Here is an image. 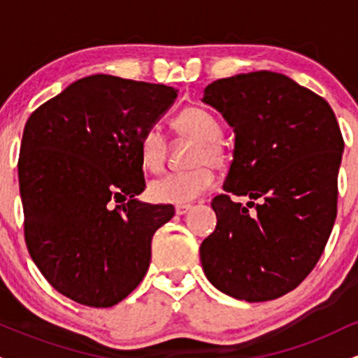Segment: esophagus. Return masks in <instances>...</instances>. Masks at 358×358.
Instances as JSON below:
<instances>
[{
	"instance_id": "34e87169",
	"label": "esophagus",
	"mask_w": 358,
	"mask_h": 358,
	"mask_svg": "<svg viewBox=\"0 0 358 358\" xmlns=\"http://www.w3.org/2000/svg\"><path fill=\"white\" fill-rule=\"evenodd\" d=\"M190 208H192V205H188V203L176 205V207H175V212H176V215H185V213H187L188 210H190Z\"/></svg>"
}]
</instances>
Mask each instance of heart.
Returning <instances> with one entry per match:
<instances>
[{"label":"heart","mask_w":358,"mask_h":358,"mask_svg":"<svg viewBox=\"0 0 358 358\" xmlns=\"http://www.w3.org/2000/svg\"><path fill=\"white\" fill-rule=\"evenodd\" d=\"M173 129L180 136L195 143L188 165L192 168L170 173L150 185V196L156 203L183 205L195 200L213 185L215 168L227 165L229 151L222 143V126L213 114L202 108H187L173 119ZM139 158L148 171L163 170L166 162V141L156 127L139 139Z\"/></svg>","instance_id":"heart-1"}]
</instances>
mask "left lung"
<instances>
[{
	"label": "left lung",
	"mask_w": 358,
	"mask_h": 358,
	"mask_svg": "<svg viewBox=\"0 0 358 358\" xmlns=\"http://www.w3.org/2000/svg\"><path fill=\"white\" fill-rule=\"evenodd\" d=\"M202 101L236 133L227 193L212 200L217 227L200 245L203 273L232 298L276 299L313 271L334 229L338 122L323 97L269 71L212 82ZM231 194L263 202L250 213Z\"/></svg>",
	"instance_id": "obj_1"
}]
</instances>
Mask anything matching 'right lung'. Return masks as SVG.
I'll return each mask as SVG.
<instances>
[{"mask_svg": "<svg viewBox=\"0 0 358 358\" xmlns=\"http://www.w3.org/2000/svg\"><path fill=\"white\" fill-rule=\"evenodd\" d=\"M178 90L96 73L31 113L18 159L28 252L64 296L94 308L122 301L145 278L155 232L173 205L146 188L139 139Z\"/></svg>", "mask_w": 358, "mask_h": 358, "instance_id": "obj_1", "label": "right lung"}]
</instances>
